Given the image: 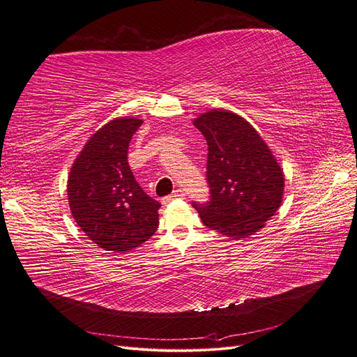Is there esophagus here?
I'll return each mask as SVG.
<instances>
[{"instance_id": "34e87169", "label": "esophagus", "mask_w": 357, "mask_h": 357, "mask_svg": "<svg viewBox=\"0 0 357 357\" xmlns=\"http://www.w3.org/2000/svg\"><path fill=\"white\" fill-rule=\"evenodd\" d=\"M185 191H183L182 188H178V190H175L174 192H172L170 195H167V197H165V199L162 200V203L163 204H167V203H170L172 200H179V199H185Z\"/></svg>"}]
</instances>
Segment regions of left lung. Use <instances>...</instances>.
Returning <instances> with one entry per match:
<instances>
[{
    "label": "left lung",
    "instance_id": "1",
    "mask_svg": "<svg viewBox=\"0 0 357 357\" xmlns=\"http://www.w3.org/2000/svg\"><path fill=\"white\" fill-rule=\"evenodd\" d=\"M207 141L208 202H192L204 225L234 240L253 235L281 206L284 174L243 117L212 110L194 121Z\"/></svg>",
    "mask_w": 357,
    "mask_h": 357
}]
</instances>
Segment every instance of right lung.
<instances>
[{"label": "right lung", "mask_w": 357, "mask_h": 357, "mask_svg": "<svg viewBox=\"0 0 357 357\" xmlns=\"http://www.w3.org/2000/svg\"><path fill=\"white\" fill-rule=\"evenodd\" d=\"M142 121L114 119L85 144L75 160L68 195L72 215L91 241L125 253L157 231L160 203L145 194L128 163V150Z\"/></svg>", "instance_id": "obj_1"}]
</instances>
